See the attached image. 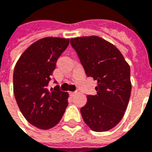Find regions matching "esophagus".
Segmentation results:
<instances>
[{
	"label": "esophagus",
	"mask_w": 152,
	"mask_h": 152,
	"mask_svg": "<svg viewBox=\"0 0 152 152\" xmlns=\"http://www.w3.org/2000/svg\"><path fill=\"white\" fill-rule=\"evenodd\" d=\"M69 95H70V96L73 97L76 95V92H72V91H71V92H69Z\"/></svg>",
	"instance_id": "1"
}]
</instances>
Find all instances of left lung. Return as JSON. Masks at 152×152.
<instances>
[{
  "mask_svg": "<svg viewBox=\"0 0 152 152\" xmlns=\"http://www.w3.org/2000/svg\"><path fill=\"white\" fill-rule=\"evenodd\" d=\"M86 75L97 80V94L88 95L80 112L94 132H107L120 123L132 91L130 66L113 44L97 36L72 38Z\"/></svg>",
  "mask_w": 152,
  "mask_h": 152,
  "instance_id": "obj_1",
  "label": "left lung"
}]
</instances>
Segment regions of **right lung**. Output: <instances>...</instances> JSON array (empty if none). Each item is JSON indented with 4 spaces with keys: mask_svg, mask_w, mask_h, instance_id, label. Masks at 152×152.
I'll return each mask as SVG.
<instances>
[{
    "mask_svg": "<svg viewBox=\"0 0 152 152\" xmlns=\"http://www.w3.org/2000/svg\"><path fill=\"white\" fill-rule=\"evenodd\" d=\"M69 39L42 38L28 46L18 59L13 72V92L20 112L32 125L47 130L60 122L68 106V93L59 87L48 88L61 53Z\"/></svg>",
    "mask_w": 152,
    "mask_h": 152,
    "instance_id": "right-lung-1",
    "label": "right lung"
}]
</instances>
